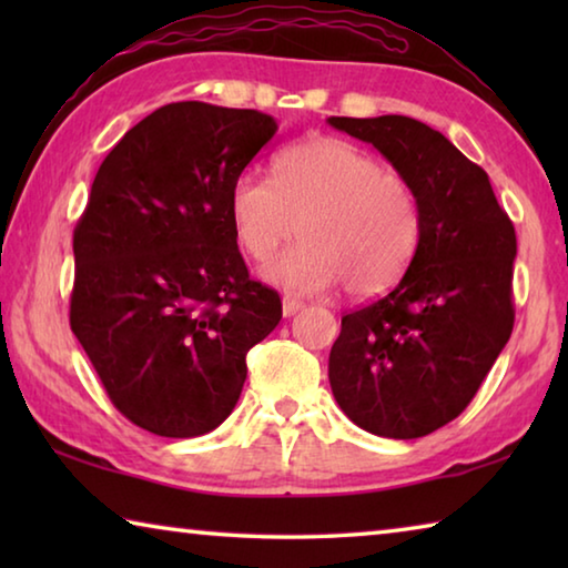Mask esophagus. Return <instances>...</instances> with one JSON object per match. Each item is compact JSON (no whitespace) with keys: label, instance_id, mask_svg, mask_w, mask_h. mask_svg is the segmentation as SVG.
I'll list each match as a JSON object with an SVG mask.
<instances>
[{"label":"esophagus","instance_id":"esophagus-1","mask_svg":"<svg viewBox=\"0 0 568 568\" xmlns=\"http://www.w3.org/2000/svg\"><path fill=\"white\" fill-rule=\"evenodd\" d=\"M303 307L305 305L297 301V297H293V295L283 297V315H285V318H291V315H295L297 311H303Z\"/></svg>","mask_w":568,"mask_h":568}]
</instances>
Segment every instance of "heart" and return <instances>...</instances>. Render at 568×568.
Segmentation results:
<instances>
[{
	"instance_id": "b5f03b06",
	"label": "heart",
	"mask_w": 568,
	"mask_h": 568,
	"mask_svg": "<svg viewBox=\"0 0 568 568\" xmlns=\"http://www.w3.org/2000/svg\"><path fill=\"white\" fill-rule=\"evenodd\" d=\"M230 223L267 281L293 293L373 297L396 285L416 255L423 215L416 190L371 152L341 138H311L275 160V180L243 172L230 187Z\"/></svg>"
}]
</instances>
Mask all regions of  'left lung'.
<instances>
[{
    "mask_svg": "<svg viewBox=\"0 0 568 568\" xmlns=\"http://www.w3.org/2000/svg\"><path fill=\"white\" fill-rule=\"evenodd\" d=\"M416 190L423 230L400 283L341 321L333 396L355 426L420 438L476 396L514 331L516 230L488 175L438 130L403 114L328 118Z\"/></svg>",
    "mask_w": 568,
    "mask_h": 568,
    "instance_id": "8db88e82",
    "label": "left lung"
}]
</instances>
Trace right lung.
<instances>
[{
  "instance_id": "add662e5",
  "label": "right lung",
  "mask_w": 568,
  "mask_h": 568,
  "mask_svg": "<svg viewBox=\"0 0 568 568\" xmlns=\"http://www.w3.org/2000/svg\"><path fill=\"white\" fill-rule=\"evenodd\" d=\"M277 132L271 114L172 102L98 170L74 227L70 325L124 418L165 438L217 428L245 355L283 318L250 281L230 187Z\"/></svg>"
}]
</instances>
